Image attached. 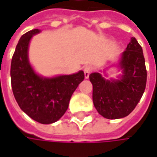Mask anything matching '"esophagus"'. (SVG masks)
Here are the masks:
<instances>
[{"label": "esophagus", "instance_id": "obj_1", "mask_svg": "<svg viewBox=\"0 0 157 157\" xmlns=\"http://www.w3.org/2000/svg\"><path fill=\"white\" fill-rule=\"evenodd\" d=\"M92 71H93V68H92L91 66H86V67H85V69H84V73H85V78H89V75H90V73L92 72Z\"/></svg>", "mask_w": 157, "mask_h": 157}]
</instances>
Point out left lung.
I'll use <instances>...</instances> for the list:
<instances>
[{"label":"left lung","instance_id":"obj_1","mask_svg":"<svg viewBox=\"0 0 157 157\" xmlns=\"http://www.w3.org/2000/svg\"><path fill=\"white\" fill-rule=\"evenodd\" d=\"M117 68L121 71L117 78H105V71L103 76L101 72L89 75L94 106L100 115L110 120L128 116L140 101L146 87L145 59L142 46L135 37H131L121 53Z\"/></svg>","mask_w":157,"mask_h":157}]
</instances>
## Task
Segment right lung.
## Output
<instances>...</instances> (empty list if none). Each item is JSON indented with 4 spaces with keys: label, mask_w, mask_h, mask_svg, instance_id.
I'll list each match as a JSON object with an SVG mask.
<instances>
[{
    "label": "right lung",
    "mask_w": 157,
    "mask_h": 157,
    "mask_svg": "<svg viewBox=\"0 0 157 157\" xmlns=\"http://www.w3.org/2000/svg\"><path fill=\"white\" fill-rule=\"evenodd\" d=\"M40 32L35 29L21 36L11 61V85L22 111L39 123L51 124L64 114L85 74L83 71L52 78L37 74L29 60V46L33 36Z\"/></svg>",
    "instance_id": "right-lung-1"
}]
</instances>
